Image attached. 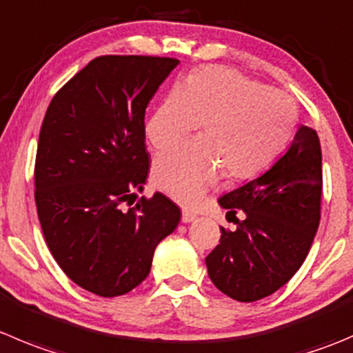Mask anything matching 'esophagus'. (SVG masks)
<instances>
[{"label": "esophagus", "mask_w": 353, "mask_h": 353, "mask_svg": "<svg viewBox=\"0 0 353 353\" xmlns=\"http://www.w3.org/2000/svg\"><path fill=\"white\" fill-rule=\"evenodd\" d=\"M181 221H183L184 224H190V222L196 221V214H193V212H190V210H183V215H181Z\"/></svg>", "instance_id": "1"}]
</instances>
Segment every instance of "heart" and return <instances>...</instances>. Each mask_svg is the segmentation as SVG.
<instances>
[{
	"label": "heart",
	"instance_id": "heart-1",
	"mask_svg": "<svg viewBox=\"0 0 353 353\" xmlns=\"http://www.w3.org/2000/svg\"><path fill=\"white\" fill-rule=\"evenodd\" d=\"M292 97L225 67H203L170 91L146 121V138L167 148L200 125L198 139L157 157V186L183 205H196L217 183L248 179L283 152L296 124Z\"/></svg>",
	"mask_w": 353,
	"mask_h": 353
}]
</instances>
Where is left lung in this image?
<instances>
[{"instance_id":"obj_1","label":"left lung","mask_w":353,"mask_h":353,"mask_svg":"<svg viewBox=\"0 0 353 353\" xmlns=\"http://www.w3.org/2000/svg\"><path fill=\"white\" fill-rule=\"evenodd\" d=\"M323 155L317 132L300 125L285 155L262 176L219 198L234 231L205 259L212 283L238 302L278 292L305 260L321 221Z\"/></svg>"}]
</instances>
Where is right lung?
<instances>
[{
	"instance_id": "1",
	"label": "right lung",
	"mask_w": 353,
	"mask_h": 353,
	"mask_svg": "<svg viewBox=\"0 0 353 353\" xmlns=\"http://www.w3.org/2000/svg\"><path fill=\"white\" fill-rule=\"evenodd\" d=\"M177 63L98 57L44 115L34 170L37 217L61 271L94 295L110 299L141 285L157 245L181 221L179 207L162 193L125 208L148 179L146 107Z\"/></svg>"
}]
</instances>
